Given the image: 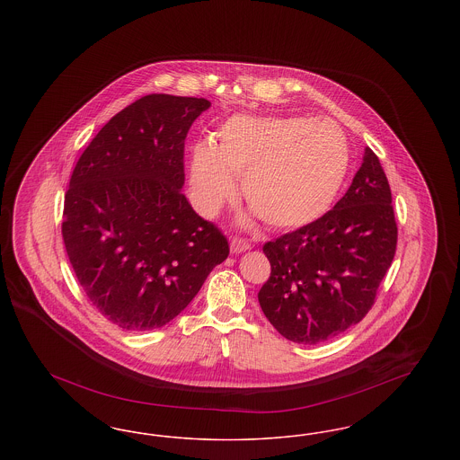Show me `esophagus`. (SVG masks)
Instances as JSON below:
<instances>
[{"mask_svg":"<svg viewBox=\"0 0 460 460\" xmlns=\"http://www.w3.org/2000/svg\"><path fill=\"white\" fill-rule=\"evenodd\" d=\"M250 248H252V244L246 240H241V238H233L231 240V252L233 253H241V252H246Z\"/></svg>","mask_w":460,"mask_h":460,"instance_id":"obj_1","label":"esophagus"}]
</instances>
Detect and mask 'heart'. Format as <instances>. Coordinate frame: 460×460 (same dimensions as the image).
Returning <instances> with one entry per match:
<instances>
[{
	"instance_id": "1",
	"label": "heart",
	"mask_w": 460,
	"mask_h": 460,
	"mask_svg": "<svg viewBox=\"0 0 460 460\" xmlns=\"http://www.w3.org/2000/svg\"><path fill=\"white\" fill-rule=\"evenodd\" d=\"M350 167L341 128L326 119L233 115L216 145L198 143L190 165V198L203 217H214L243 197L276 229H296L321 219L340 195Z\"/></svg>"
}]
</instances>
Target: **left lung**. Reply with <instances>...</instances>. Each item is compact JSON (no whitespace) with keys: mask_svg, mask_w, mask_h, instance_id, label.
<instances>
[{"mask_svg":"<svg viewBox=\"0 0 460 460\" xmlns=\"http://www.w3.org/2000/svg\"><path fill=\"white\" fill-rule=\"evenodd\" d=\"M398 229L379 158L366 148L349 191L321 219L267 241L270 276L259 291L286 340L315 345L360 323L394 262Z\"/></svg>","mask_w":460,"mask_h":460,"instance_id":"1","label":"left lung"}]
</instances>
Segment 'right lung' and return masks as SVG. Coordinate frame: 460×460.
<instances>
[{
  "instance_id": "add662e5",
  "label": "right lung",
  "mask_w": 460,
  "mask_h": 460,
  "mask_svg": "<svg viewBox=\"0 0 460 460\" xmlns=\"http://www.w3.org/2000/svg\"><path fill=\"white\" fill-rule=\"evenodd\" d=\"M205 98L148 94L113 115L75 164L62 236L89 302L119 328H162L229 255L184 184V139Z\"/></svg>"
}]
</instances>
